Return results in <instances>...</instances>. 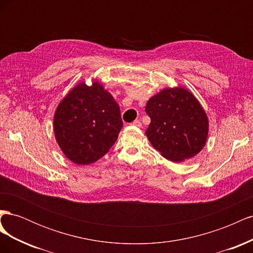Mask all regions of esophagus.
Listing matches in <instances>:
<instances>
[{
  "mask_svg": "<svg viewBox=\"0 0 253 253\" xmlns=\"http://www.w3.org/2000/svg\"><path fill=\"white\" fill-rule=\"evenodd\" d=\"M132 126H137V127H141V122L139 120H135L132 122Z\"/></svg>",
  "mask_w": 253,
  "mask_h": 253,
  "instance_id": "34e87169",
  "label": "esophagus"
}]
</instances>
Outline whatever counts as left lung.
I'll return each instance as SVG.
<instances>
[{"label":"left lung","instance_id":"left-lung-1","mask_svg":"<svg viewBox=\"0 0 253 253\" xmlns=\"http://www.w3.org/2000/svg\"><path fill=\"white\" fill-rule=\"evenodd\" d=\"M145 113L151 118L145 135L166 159L185 162L205 147L209 119L197 98L187 88L159 90L145 104Z\"/></svg>","mask_w":253,"mask_h":253}]
</instances>
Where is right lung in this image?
Wrapping results in <instances>:
<instances>
[{
	"label": "right lung",
	"mask_w": 253,
	"mask_h": 253,
	"mask_svg": "<svg viewBox=\"0 0 253 253\" xmlns=\"http://www.w3.org/2000/svg\"><path fill=\"white\" fill-rule=\"evenodd\" d=\"M124 126L120 108L98 80L82 81L68 91L53 115V133L72 163L84 166L103 157Z\"/></svg>",
	"instance_id": "1"
}]
</instances>
